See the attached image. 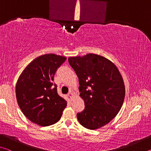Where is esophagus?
<instances>
[{
    "instance_id": "obj_1",
    "label": "esophagus",
    "mask_w": 151,
    "mask_h": 151,
    "mask_svg": "<svg viewBox=\"0 0 151 151\" xmlns=\"http://www.w3.org/2000/svg\"><path fill=\"white\" fill-rule=\"evenodd\" d=\"M68 96H70L71 98H74V97H75V95H74V94L72 93V92H70L69 93H68Z\"/></svg>"
}]
</instances>
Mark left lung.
<instances>
[{
	"label": "left lung",
	"mask_w": 151,
	"mask_h": 151,
	"mask_svg": "<svg viewBox=\"0 0 151 151\" xmlns=\"http://www.w3.org/2000/svg\"><path fill=\"white\" fill-rule=\"evenodd\" d=\"M68 63L77 75L80 96L85 109L76 114L78 122L88 129H100L116 116L123 104L125 87L114 64L103 56L87 54L71 57Z\"/></svg>",
	"instance_id": "left-lung-1"
}]
</instances>
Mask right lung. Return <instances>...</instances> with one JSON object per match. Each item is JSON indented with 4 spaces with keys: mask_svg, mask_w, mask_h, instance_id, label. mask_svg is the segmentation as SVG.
<instances>
[{
    "mask_svg": "<svg viewBox=\"0 0 151 151\" xmlns=\"http://www.w3.org/2000/svg\"><path fill=\"white\" fill-rule=\"evenodd\" d=\"M66 60V57L55 54L40 56L27 66L18 78V104L28 119L40 126L57 123L67 105L52 82L57 68Z\"/></svg>",
    "mask_w": 151,
    "mask_h": 151,
    "instance_id": "right-lung-1",
    "label": "right lung"
}]
</instances>
